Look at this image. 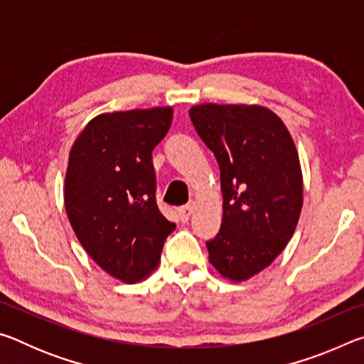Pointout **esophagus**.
<instances>
[{
  "label": "esophagus",
  "mask_w": 364,
  "mask_h": 364,
  "mask_svg": "<svg viewBox=\"0 0 364 364\" xmlns=\"http://www.w3.org/2000/svg\"><path fill=\"white\" fill-rule=\"evenodd\" d=\"M194 207H196V204L191 200L189 204L178 208V215H180V220L183 221V223H186V221L191 218V215H193V212H194Z\"/></svg>",
  "instance_id": "1"
}]
</instances>
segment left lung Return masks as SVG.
Masks as SVG:
<instances>
[{"label":"left lung","mask_w":364,"mask_h":364,"mask_svg":"<svg viewBox=\"0 0 364 364\" xmlns=\"http://www.w3.org/2000/svg\"><path fill=\"white\" fill-rule=\"evenodd\" d=\"M191 122L220 167L223 220L208 260L241 282L269 267L291 241L304 204L299 154L274 112L245 104H200Z\"/></svg>","instance_id":"1"}]
</instances>
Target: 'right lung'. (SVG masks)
Wrapping results in <instances>:
<instances>
[{
  "mask_svg": "<svg viewBox=\"0 0 364 364\" xmlns=\"http://www.w3.org/2000/svg\"><path fill=\"white\" fill-rule=\"evenodd\" d=\"M171 119V107L101 114L70 149L64 204L72 230L86 254L127 284L156 269L176 228L157 207L152 165Z\"/></svg>",
  "mask_w": 364,
  "mask_h": 364,
  "instance_id": "1",
  "label": "right lung"
}]
</instances>
